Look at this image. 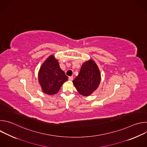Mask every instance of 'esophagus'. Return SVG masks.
Masks as SVG:
<instances>
[{
  "label": "esophagus",
  "instance_id": "obj_1",
  "mask_svg": "<svg viewBox=\"0 0 147 147\" xmlns=\"http://www.w3.org/2000/svg\"><path fill=\"white\" fill-rule=\"evenodd\" d=\"M69 80L70 81H72V80H73V76L69 77Z\"/></svg>",
  "mask_w": 147,
  "mask_h": 147
}]
</instances>
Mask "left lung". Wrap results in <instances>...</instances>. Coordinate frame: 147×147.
<instances>
[{
	"label": "left lung",
	"instance_id": "left-lung-1",
	"mask_svg": "<svg viewBox=\"0 0 147 147\" xmlns=\"http://www.w3.org/2000/svg\"><path fill=\"white\" fill-rule=\"evenodd\" d=\"M100 82V71L95 62L91 59L84 63L78 75L73 81L77 91L86 96L97 89Z\"/></svg>",
	"mask_w": 147,
	"mask_h": 147
}]
</instances>
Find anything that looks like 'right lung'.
Masks as SVG:
<instances>
[{"instance_id": "add662e5", "label": "right lung", "mask_w": 147, "mask_h": 147, "mask_svg": "<svg viewBox=\"0 0 147 147\" xmlns=\"http://www.w3.org/2000/svg\"><path fill=\"white\" fill-rule=\"evenodd\" d=\"M68 80L53 55L49 56L42 65L38 73V81L42 91L48 95L59 92L61 86Z\"/></svg>"}]
</instances>
